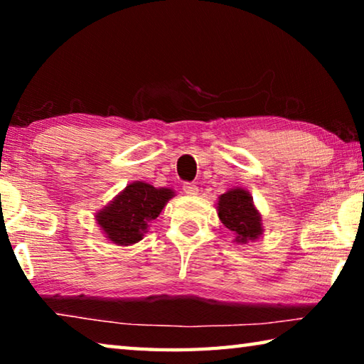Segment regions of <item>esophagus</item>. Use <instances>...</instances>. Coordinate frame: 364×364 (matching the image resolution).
I'll return each instance as SVG.
<instances>
[{
    "label": "esophagus",
    "instance_id": "esophagus-1",
    "mask_svg": "<svg viewBox=\"0 0 364 364\" xmlns=\"http://www.w3.org/2000/svg\"><path fill=\"white\" fill-rule=\"evenodd\" d=\"M183 191H184V194H188V196H197V193H199V188H197L194 183H184Z\"/></svg>",
    "mask_w": 364,
    "mask_h": 364
}]
</instances>
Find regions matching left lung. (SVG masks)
<instances>
[{"mask_svg":"<svg viewBox=\"0 0 364 364\" xmlns=\"http://www.w3.org/2000/svg\"><path fill=\"white\" fill-rule=\"evenodd\" d=\"M220 221L232 231L236 244L255 242L264 231L263 217L254 204V197L244 188H230L217 199Z\"/></svg>","mask_w":364,"mask_h":364,"instance_id":"8db88e82","label":"left lung"}]
</instances>
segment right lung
Instances as JSON below:
<instances>
[{
    "label": "right lung",
    "mask_w": 364,
    "mask_h": 364,
    "mask_svg": "<svg viewBox=\"0 0 364 364\" xmlns=\"http://www.w3.org/2000/svg\"><path fill=\"white\" fill-rule=\"evenodd\" d=\"M175 196L170 188H154L149 183L133 181L100 208L95 220L110 244L127 247L144 237L151 221L159 217Z\"/></svg>",
    "instance_id": "1"
}]
</instances>
